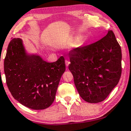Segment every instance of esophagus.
Masks as SVG:
<instances>
[{
    "label": "esophagus",
    "mask_w": 131,
    "mask_h": 131,
    "mask_svg": "<svg viewBox=\"0 0 131 131\" xmlns=\"http://www.w3.org/2000/svg\"><path fill=\"white\" fill-rule=\"evenodd\" d=\"M65 62H66V67H68L70 63V61H67V60H66Z\"/></svg>",
    "instance_id": "obj_1"
}]
</instances>
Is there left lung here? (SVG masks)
Here are the masks:
<instances>
[{
  "mask_svg": "<svg viewBox=\"0 0 131 131\" xmlns=\"http://www.w3.org/2000/svg\"><path fill=\"white\" fill-rule=\"evenodd\" d=\"M69 56V69L81 98L91 103L105 100L122 72L121 46L113 31L93 44L75 48Z\"/></svg>",
  "mask_w": 131,
  "mask_h": 131,
  "instance_id": "8db88e82",
  "label": "left lung"
}]
</instances>
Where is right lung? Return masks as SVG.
<instances>
[{
    "label": "right lung",
    "instance_id": "add662e5",
    "mask_svg": "<svg viewBox=\"0 0 131 131\" xmlns=\"http://www.w3.org/2000/svg\"><path fill=\"white\" fill-rule=\"evenodd\" d=\"M65 70L63 56L54 62H47L39 56L26 53L20 38L10 41L4 72L10 93L21 105L36 110L50 106Z\"/></svg>",
    "mask_w": 131,
    "mask_h": 131
}]
</instances>
